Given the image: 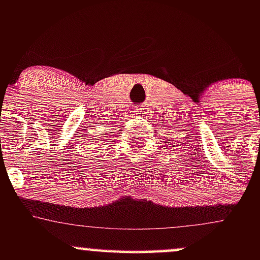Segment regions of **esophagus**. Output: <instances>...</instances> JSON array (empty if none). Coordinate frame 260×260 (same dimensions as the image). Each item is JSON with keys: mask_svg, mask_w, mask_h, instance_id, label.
I'll return each instance as SVG.
<instances>
[{"mask_svg": "<svg viewBox=\"0 0 260 260\" xmlns=\"http://www.w3.org/2000/svg\"><path fill=\"white\" fill-rule=\"evenodd\" d=\"M137 112H138V113H139V115H142V113H143L142 111H140V110H138V111H137Z\"/></svg>", "mask_w": 260, "mask_h": 260, "instance_id": "obj_1", "label": "esophagus"}]
</instances>
